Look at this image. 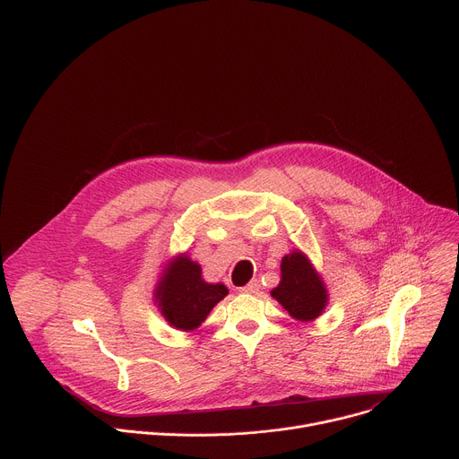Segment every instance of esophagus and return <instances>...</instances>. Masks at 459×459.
<instances>
[{"instance_id": "obj_1", "label": "esophagus", "mask_w": 459, "mask_h": 459, "mask_svg": "<svg viewBox=\"0 0 459 459\" xmlns=\"http://www.w3.org/2000/svg\"><path fill=\"white\" fill-rule=\"evenodd\" d=\"M257 290H259V281L257 280H252L248 285H245L241 289V292H245V294H255Z\"/></svg>"}]
</instances>
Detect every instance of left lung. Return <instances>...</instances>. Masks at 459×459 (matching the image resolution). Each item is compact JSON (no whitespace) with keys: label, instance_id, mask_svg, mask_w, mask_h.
<instances>
[{"label":"left lung","instance_id":"left-lung-1","mask_svg":"<svg viewBox=\"0 0 459 459\" xmlns=\"http://www.w3.org/2000/svg\"><path fill=\"white\" fill-rule=\"evenodd\" d=\"M271 294L298 321L316 319L329 301L323 280L301 250L281 259V281Z\"/></svg>","mask_w":459,"mask_h":459}]
</instances>
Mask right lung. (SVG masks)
Returning a JSON list of instances; mask_svg holds the SVG:
<instances>
[{
	"instance_id": "right-lung-1",
	"label": "right lung",
	"mask_w": 459,
	"mask_h": 459,
	"mask_svg": "<svg viewBox=\"0 0 459 459\" xmlns=\"http://www.w3.org/2000/svg\"><path fill=\"white\" fill-rule=\"evenodd\" d=\"M227 294L223 283H207L200 264L185 254L169 261L154 292L163 317L179 331L198 329Z\"/></svg>"
}]
</instances>
